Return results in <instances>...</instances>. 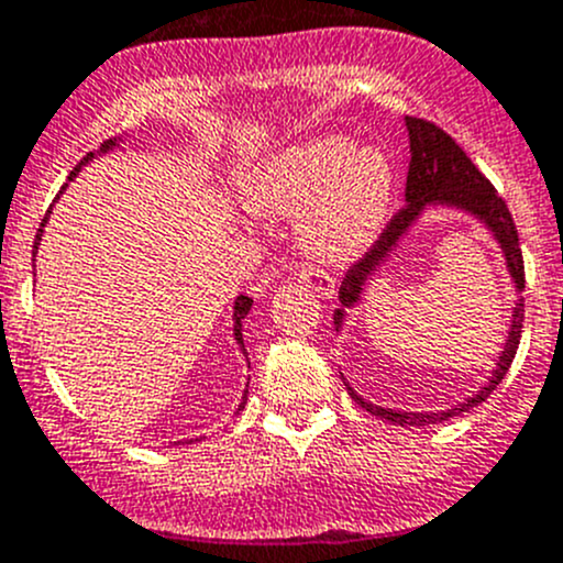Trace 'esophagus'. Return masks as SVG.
Segmentation results:
<instances>
[{
  "label": "esophagus",
  "instance_id": "1",
  "mask_svg": "<svg viewBox=\"0 0 563 563\" xmlns=\"http://www.w3.org/2000/svg\"><path fill=\"white\" fill-rule=\"evenodd\" d=\"M299 280H302L308 288H313L316 294H321V297H332L334 294L332 275H329L327 269H321V266L305 264L302 269H299Z\"/></svg>",
  "mask_w": 563,
  "mask_h": 563
}]
</instances>
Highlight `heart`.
<instances>
[{
  "mask_svg": "<svg viewBox=\"0 0 563 563\" xmlns=\"http://www.w3.org/2000/svg\"><path fill=\"white\" fill-rule=\"evenodd\" d=\"M395 174L378 150H354L345 135H316L266 161L247 185L264 212H297L299 242L321 261H349L387 223Z\"/></svg>",
  "mask_w": 563,
  "mask_h": 563,
  "instance_id": "b5f03b06",
  "label": "heart"
}]
</instances>
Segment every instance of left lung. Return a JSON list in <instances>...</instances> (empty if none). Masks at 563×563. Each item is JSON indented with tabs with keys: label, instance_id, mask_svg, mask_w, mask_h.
I'll list each match as a JSON object with an SVG mask.
<instances>
[{
	"label": "left lung",
	"instance_id": "left-lung-1",
	"mask_svg": "<svg viewBox=\"0 0 563 563\" xmlns=\"http://www.w3.org/2000/svg\"><path fill=\"white\" fill-rule=\"evenodd\" d=\"M408 124V139H411V166H408V179H406V207L397 209L387 223V229L378 234V240L373 242L371 250L362 255L360 261L349 266L343 283H340V302L343 308H351V305L360 299L362 286H365L367 277L382 266V261L387 258L389 250L395 247V242L400 240L408 231V225L413 223V218L419 214V209L430 201L439 203H452V207L465 209V212H474L476 218H482L487 223V229L496 234V240L501 242L504 255H507V266L512 272L515 283L523 291L526 288V269H523V250H520L518 242V229H515V220L509 214L507 201L498 196L496 187L490 185L485 174L471 163V157L465 155L457 146V141L452 139L446 130H441L439 124L428 122V119L419 117H406ZM343 321V310H334V323L340 327ZM520 334H523V299L518 302L512 316V329H509V340L504 354L498 356V367L493 373L490 384L479 391L471 400L460 402L457 408H450V411L441 413H406V411H391V408H378L373 402H365L360 395L351 391L356 402L362 408L373 413L378 419H387L391 424H433L444 422V419L457 417V413L468 411V408L479 406L482 400L493 395V389L501 384V378L507 376L509 365H512L515 354H518Z\"/></svg>",
	"mask_w": 563,
	"mask_h": 563
}]
</instances>
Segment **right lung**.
Masks as SVG:
<instances>
[{"mask_svg": "<svg viewBox=\"0 0 563 563\" xmlns=\"http://www.w3.org/2000/svg\"><path fill=\"white\" fill-rule=\"evenodd\" d=\"M108 146H113V141H106V144H103V152L108 150ZM89 157H92V152H89V155L84 157L81 163H87ZM76 172H78V168H76ZM76 172H73V174H76ZM73 174H70V179H73ZM45 220H48V214H45L43 223H40V229H37V236H35V250H37L40 236H43V225H45ZM32 255H35V253H32ZM250 305H253V299H250V297H240V299H236V305H234V334H236V343H240L242 349H245V343H242V318H245V316L250 313ZM245 400H247V395H245ZM245 400H242V406H240V408H245Z\"/></svg>", "mask_w": 563, "mask_h": 563, "instance_id": "add662e5", "label": "right lung"}]
</instances>
